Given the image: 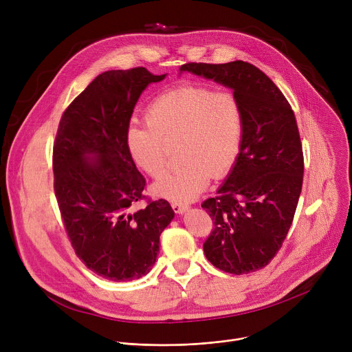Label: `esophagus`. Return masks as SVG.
Returning a JSON list of instances; mask_svg holds the SVG:
<instances>
[{"instance_id": "obj_1", "label": "esophagus", "mask_w": 352, "mask_h": 352, "mask_svg": "<svg viewBox=\"0 0 352 352\" xmlns=\"http://www.w3.org/2000/svg\"><path fill=\"white\" fill-rule=\"evenodd\" d=\"M171 208H173V210H174L175 213L182 214V213H185V212L189 209V205L182 204V202H173V204H171Z\"/></svg>"}]
</instances>
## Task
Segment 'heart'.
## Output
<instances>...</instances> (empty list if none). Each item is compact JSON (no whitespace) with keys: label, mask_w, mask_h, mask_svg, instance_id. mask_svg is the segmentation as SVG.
Masks as SVG:
<instances>
[{"label":"heart","mask_w":352,"mask_h":352,"mask_svg":"<svg viewBox=\"0 0 352 352\" xmlns=\"http://www.w3.org/2000/svg\"><path fill=\"white\" fill-rule=\"evenodd\" d=\"M147 125H131L125 146L132 163L157 178L167 167L175 144L182 163L153 186L174 202H188L202 193L210 177L220 179L235 166L245 132V113L231 90L184 85L155 97L146 109Z\"/></svg>","instance_id":"obj_1"}]
</instances>
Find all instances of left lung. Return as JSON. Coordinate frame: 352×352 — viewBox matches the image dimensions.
I'll use <instances>...</instances> for the list:
<instances>
[{"mask_svg": "<svg viewBox=\"0 0 352 352\" xmlns=\"http://www.w3.org/2000/svg\"><path fill=\"white\" fill-rule=\"evenodd\" d=\"M181 71L231 87L243 106L238 160L217 196L202 204L214 224L204 250L226 273L256 272L280 250L302 189L304 153L294 111L273 80L249 63H188Z\"/></svg>", "mask_w": 352, "mask_h": 352, "instance_id": "1", "label": "left lung"}]
</instances>
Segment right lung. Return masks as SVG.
<instances>
[{
    "label": "right lung",
    "mask_w": 352,
    "mask_h": 352,
    "mask_svg": "<svg viewBox=\"0 0 352 352\" xmlns=\"http://www.w3.org/2000/svg\"><path fill=\"white\" fill-rule=\"evenodd\" d=\"M166 75L146 68L98 75L64 111L53 148L54 192L76 256L96 274L131 281L152 270L160 234L174 212L144 199V177L132 163L125 133L142 91Z\"/></svg>",
    "instance_id": "add662e5"
}]
</instances>
